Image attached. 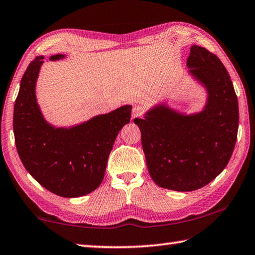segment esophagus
<instances>
[{
	"mask_svg": "<svg viewBox=\"0 0 255 255\" xmlns=\"http://www.w3.org/2000/svg\"><path fill=\"white\" fill-rule=\"evenodd\" d=\"M143 114H144V108H143V107L136 106V107L132 108V111H131V117H132V119L140 117V116L143 115Z\"/></svg>",
	"mask_w": 255,
	"mask_h": 255,
	"instance_id": "1",
	"label": "esophagus"
}]
</instances>
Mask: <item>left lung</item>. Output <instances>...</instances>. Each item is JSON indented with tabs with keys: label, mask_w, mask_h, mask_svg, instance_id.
<instances>
[{
	"label": "left lung",
	"mask_w": 255,
	"mask_h": 255,
	"mask_svg": "<svg viewBox=\"0 0 255 255\" xmlns=\"http://www.w3.org/2000/svg\"><path fill=\"white\" fill-rule=\"evenodd\" d=\"M187 66L208 94L204 110L184 115L161 103L133 119L154 182L183 192L205 187L225 169L239 129V102L221 59L193 45Z\"/></svg>",
	"instance_id": "1"
}]
</instances>
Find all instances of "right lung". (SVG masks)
I'll return each mask as SVG.
<instances>
[{
    "instance_id": "add662e5",
    "label": "right lung",
    "mask_w": 255,
    "mask_h": 255,
    "mask_svg": "<svg viewBox=\"0 0 255 255\" xmlns=\"http://www.w3.org/2000/svg\"><path fill=\"white\" fill-rule=\"evenodd\" d=\"M65 57L58 54L49 58ZM44 56L29 64L21 79L14 103L15 146L32 178L55 195L75 198L96 190L105 178L108 157L125 125L130 122L131 106L70 128H56L42 117L36 99V82Z\"/></svg>"
}]
</instances>
